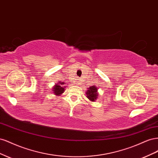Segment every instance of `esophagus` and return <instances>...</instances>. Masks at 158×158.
<instances>
[{"label":"esophagus","mask_w":158,"mask_h":158,"mask_svg":"<svg viewBox=\"0 0 158 158\" xmlns=\"http://www.w3.org/2000/svg\"><path fill=\"white\" fill-rule=\"evenodd\" d=\"M79 84V81H76V84Z\"/></svg>","instance_id":"34e87169"}]
</instances>
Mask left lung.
Returning a JSON list of instances; mask_svg holds the SVG:
<instances>
[{
  "instance_id": "left-lung-1",
  "label": "left lung",
  "mask_w": 158,
  "mask_h": 158,
  "mask_svg": "<svg viewBox=\"0 0 158 158\" xmlns=\"http://www.w3.org/2000/svg\"><path fill=\"white\" fill-rule=\"evenodd\" d=\"M87 89L88 90L85 92L87 98L91 102H95V100L98 99V97L99 96L98 92V88L96 85H92V86H90Z\"/></svg>"
}]
</instances>
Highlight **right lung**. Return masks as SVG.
<instances>
[{
	"instance_id": "1",
	"label": "right lung",
	"mask_w": 158,
	"mask_h": 158,
	"mask_svg": "<svg viewBox=\"0 0 158 158\" xmlns=\"http://www.w3.org/2000/svg\"><path fill=\"white\" fill-rule=\"evenodd\" d=\"M65 84V82H59V83L55 84V86L52 88V92L55 95H57V96H59L60 95H61L64 92V89L66 88L65 86H63V85Z\"/></svg>"
}]
</instances>
